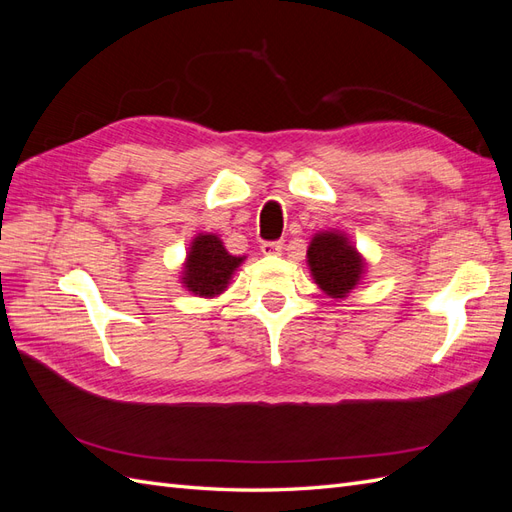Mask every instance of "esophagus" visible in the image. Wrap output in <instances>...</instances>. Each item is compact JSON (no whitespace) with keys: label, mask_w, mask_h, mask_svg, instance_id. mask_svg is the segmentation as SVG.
Masks as SVG:
<instances>
[{"label":"esophagus","mask_w":512,"mask_h":512,"mask_svg":"<svg viewBox=\"0 0 512 512\" xmlns=\"http://www.w3.org/2000/svg\"><path fill=\"white\" fill-rule=\"evenodd\" d=\"M284 250V241H262L260 252L265 256H277Z\"/></svg>","instance_id":"34e87169"}]
</instances>
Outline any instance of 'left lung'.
I'll return each instance as SVG.
<instances>
[{
  "label": "left lung",
  "instance_id": "obj_1",
  "mask_svg": "<svg viewBox=\"0 0 512 512\" xmlns=\"http://www.w3.org/2000/svg\"><path fill=\"white\" fill-rule=\"evenodd\" d=\"M307 262L316 284L333 299L346 297L359 284L365 269L363 258L339 232L316 235L309 243Z\"/></svg>",
  "mask_w": 512,
  "mask_h": 512
}]
</instances>
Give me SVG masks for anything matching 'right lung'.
<instances>
[{
    "label": "right lung",
    "mask_w": 512,
    "mask_h": 512,
    "mask_svg": "<svg viewBox=\"0 0 512 512\" xmlns=\"http://www.w3.org/2000/svg\"><path fill=\"white\" fill-rule=\"evenodd\" d=\"M241 262L243 258L230 256L215 235H198L185 262L183 284L198 297H213L226 288L230 275Z\"/></svg>",
    "instance_id": "add662e5"
}]
</instances>
